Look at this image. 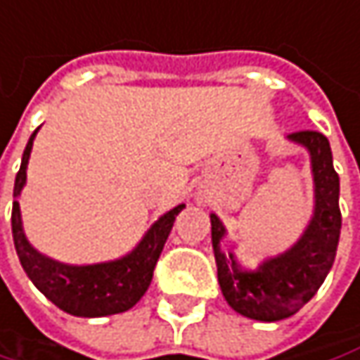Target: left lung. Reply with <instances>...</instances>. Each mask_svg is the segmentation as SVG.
Wrapping results in <instances>:
<instances>
[{
    "mask_svg": "<svg viewBox=\"0 0 360 360\" xmlns=\"http://www.w3.org/2000/svg\"><path fill=\"white\" fill-rule=\"evenodd\" d=\"M290 140L309 148L315 181V214L297 245L274 259L264 262L259 270L247 272L235 264L231 253L224 255L220 251L224 226L214 214L210 216L214 257L222 295L237 313L257 321L290 317L309 303L334 264L340 239V179L334 171L328 138L315 129H301L290 134Z\"/></svg>",
    "mask_w": 360,
    "mask_h": 360,
    "instance_id": "obj_1",
    "label": "left lung"
}]
</instances>
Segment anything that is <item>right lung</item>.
I'll return each instance as SVG.
<instances>
[{
  "instance_id": "obj_1",
  "label": "right lung",
  "mask_w": 360,
  "mask_h": 360,
  "mask_svg": "<svg viewBox=\"0 0 360 360\" xmlns=\"http://www.w3.org/2000/svg\"><path fill=\"white\" fill-rule=\"evenodd\" d=\"M37 131L30 136L26 150L22 154V165L16 175L14 195H20L26 183V165L32 150V140ZM185 206L181 204L171 212L160 216L146 237L140 241L131 253L121 259L90 264V266H68L53 262L49 257L34 251L22 233L20 204L18 200L12 208V233L20 264L34 286L65 313L78 317H103L121 311L131 309L148 290L160 251L167 243V237L173 229L177 214Z\"/></svg>"
}]
</instances>
